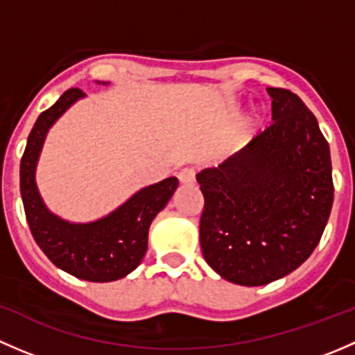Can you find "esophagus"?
<instances>
[{"label":"esophagus","mask_w":355,"mask_h":355,"mask_svg":"<svg viewBox=\"0 0 355 355\" xmlns=\"http://www.w3.org/2000/svg\"><path fill=\"white\" fill-rule=\"evenodd\" d=\"M178 180H180V184H184V185L194 184L196 182L194 168H184V170H180V173H178Z\"/></svg>","instance_id":"esophagus-1"}]
</instances>
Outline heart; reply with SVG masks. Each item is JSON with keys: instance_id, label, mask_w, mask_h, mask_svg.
Listing matches in <instances>:
<instances>
[{"instance_id": "1", "label": "heart", "mask_w": 355, "mask_h": 355, "mask_svg": "<svg viewBox=\"0 0 355 355\" xmlns=\"http://www.w3.org/2000/svg\"><path fill=\"white\" fill-rule=\"evenodd\" d=\"M257 123H259V111L252 110L247 113V116L244 118V121H242V134H250V132L254 130V128L257 127Z\"/></svg>"}]
</instances>
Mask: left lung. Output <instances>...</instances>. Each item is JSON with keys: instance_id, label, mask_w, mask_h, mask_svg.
<instances>
[{"instance_id": "obj_1", "label": "left lung", "mask_w": 355, "mask_h": 355, "mask_svg": "<svg viewBox=\"0 0 355 355\" xmlns=\"http://www.w3.org/2000/svg\"><path fill=\"white\" fill-rule=\"evenodd\" d=\"M266 91L273 125L196 177L204 259L244 287L297 270L316 249L333 204L330 148L316 116L287 89Z\"/></svg>"}]
</instances>
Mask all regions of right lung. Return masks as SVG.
Wrapping results in <instances>:
<instances>
[{"label":"right lung","mask_w":355,"mask_h":355,"mask_svg":"<svg viewBox=\"0 0 355 355\" xmlns=\"http://www.w3.org/2000/svg\"><path fill=\"white\" fill-rule=\"evenodd\" d=\"M98 84L110 82L98 80ZM82 98L85 94L80 89H68L51 108L39 114L20 161V194L32 237L48 259L71 277L105 284L127 277L142 263L149 227L175 194L178 180L170 177L142 187L116 209L94 221L75 223L53 213L35 184L39 156L49 128Z\"/></svg>","instance_id":"add662e5"}]
</instances>
